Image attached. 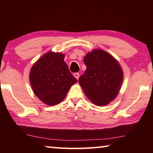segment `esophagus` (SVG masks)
<instances>
[{
    "label": "esophagus",
    "mask_w": 153,
    "mask_h": 153,
    "mask_svg": "<svg viewBox=\"0 0 153 153\" xmlns=\"http://www.w3.org/2000/svg\"><path fill=\"white\" fill-rule=\"evenodd\" d=\"M74 76L76 77L77 79H79V73H74Z\"/></svg>",
    "instance_id": "obj_1"
}]
</instances>
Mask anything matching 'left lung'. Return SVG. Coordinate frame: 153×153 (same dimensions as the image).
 Masks as SVG:
<instances>
[{
	"label": "left lung",
	"mask_w": 153,
	"mask_h": 153,
	"mask_svg": "<svg viewBox=\"0 0 153 153\" xmlns=\"http://www.w3.org/2000/svg\"><path fill=\"white\" fill-rule=\"evenodd\" d=\"M86 69L79 83L86 97L97 106L109 104L121 88L123 74L120 65L107 52L95 49L84 58Z\"/></svg>",
	"instance_id": "1"
}]
</instances>
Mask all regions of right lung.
<instances>
[{"mask_svg":"<svg viewBox=\"0 0 153 153\" xmlns=\"http://www.w3.org/2000/svg\"><path fill=\"white\" fill-rule=\"evenodd\" d=\"M65 55L50 51L33 65L30 82L34 94L46 105L59 104L77 80L64 61Z\"/></svg>","mask_w":153,"mask_h":153,"instance_id":"1","label":"right lung"}]
</instances>
